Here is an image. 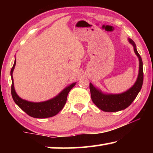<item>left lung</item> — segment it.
<instances>
[{
	"instance_id": "obj_1",
	"label": "left lung",
	"mask_w": 153,
	"mask_h": 153,
	"mask_svg": "<svg viewBox=\"0 0 153 153\" xmlns=\"http://www.w3.org/2000/svg\"><path fill=\"white\" fill-rule=\"evenodd\" d=\"M129 42L133 45L135 53L139 60V76L133 86L123 93L106 95L102 93L101 91L94 87L91 83H90V91L92 101L98 108L104 111L116 112L127 108L135 100L141 89L143 81V62L141 56L138 53L134 42L131 39H129Z\"/></svg>"
}]
</instances>
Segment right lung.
<instances>
[{"mask_svg":"<svg viewBox=\"0 0 153 153\" xmlns=\"http://www.w3.org/2000/svg\"><path fill=\"white\" fill-rule=\"evenodd\" d=\"M16 60L14 61V65L11 70L12 76V86L11 93L14 101L22 109L26 112L28 116L36 118H45L56 116L60 111L62 109L67 101V97L70 90L74 86L76 83H72L67 87L53 99L43 102H30L26 100H22L17 95L14 91L12 72L15 67Z\"/></svg>","mask_w":153,"mask_h":153,"instance_id":"add662e5","label":"right lung"}]
</instances>
